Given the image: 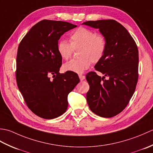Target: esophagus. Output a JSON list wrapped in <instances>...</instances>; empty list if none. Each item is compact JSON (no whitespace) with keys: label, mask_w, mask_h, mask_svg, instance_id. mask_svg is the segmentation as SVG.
<instances>
[{"label":"esophagus","mask_w":153,"mask_h":153,"mask_svg":"<svg viewBox=\"0 0 153 153\" xmlns=\"http://www.w3.org/2000/svg\"><path fill=\"white\" fill-rule=\"evenodd\" d=\"M79 77L81 81H83L85 79V76H83V75H82V74H79Z\"/></svg>","instance_id":"obj_1"}]
</instances>
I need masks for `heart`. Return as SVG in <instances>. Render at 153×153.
<instances>
[{
	"instance_id": "obj_1",
	"label": "heart",
	"mask_w": 153,
	"mask_h": 153,
	"mask_svg": "<svg viewBox=\"0 0 153 153\" xmlns=\"http://www.w3.org/2000/svg\"><path fill=\"white\" fill-rule=\"evenodd\" d=\"M79 48V58L64 64L63 69L65 71L82 74L88 69L91 62H99L105 54L106 41L102 35L97 34L88 28L80 27L71 34L70 42L61 40L57 44L58 53L64 60L69 59L74 50Z\"/></svg>"
}]
</instances>
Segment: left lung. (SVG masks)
<instances>
[{
	"instance_id": "left-lung-1",
	"label": "left lung",
	"mask_w": 153,
	"mask_h": 153,
	"mask_svg": "<svg viewBox=\"0 0 153 153\" xmlns=\"http://www.w3.org/2000/svg\"><path fill=\"white\" fill-rule=\"evenodd\" d=\"M83 24L99 28L106 41L105 56L95 66L105 76H99L95 71L86 75L90 87L86 95L87 104L95 114L111 118L125 109L135 92L139 77L137 46L128 30L114 19Z\"/></svg>"
}]
</instances>
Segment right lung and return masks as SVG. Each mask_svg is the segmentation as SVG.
<instances>
[{
    "instance_id": "add662e5",
    "label": "right lung",
    "mask_w": 153,
    "mask_h": 153,
    "mask_svg": "<svg viewBox=\"0 0 153 153\" xmlns=\"http://www.w3.org/2000/svg\"><path fill=\"white\" fill-rule=\"evenodd\" d=\"M76 27L69 22L43 19L19 44L16 82L28 108L40 118L53 119L63 114L68 94L79 82L76 73H59L62 58L57 51L60 37Z\"/></svg>"
}]
</instances>
